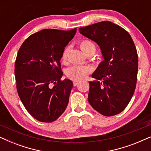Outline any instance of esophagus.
Segmentation results:
<instances>
[{
  "instance_id": "obj_1",
  "label": "esophagus",
  "mask_w": 151,
  "mask_h": 151,
  "mask_svg": "<svg viewBox=\"0 0 151 151\" xmlns=\"http://www.w3.org/2000/svg\"><path fill=\"white\" fill-rule=\"evenodd\" d=\"M79 83H80L79 81H73V86H77Z\"/></svg>"
}]
</instances>
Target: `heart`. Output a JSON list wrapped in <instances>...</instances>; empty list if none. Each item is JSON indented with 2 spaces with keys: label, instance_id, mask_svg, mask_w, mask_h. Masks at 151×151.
I'll list each match as a JSON object with an SVG mask.
<instances>
[{
  "label": "heart",
  "instance_id": "obj_1",
  "mask_svg": "<svg viewBox=\"0 0 151 151\" xmlns=\"http://www.w3.org/2000/svg\"><path fill=\"white\" fill-rule=\"evenodd\" d=\"M80 47L83 52L87 55H93L96 51V47L94 42L88 39H84L80 41ZM69 47H65L61 54V60L63 63H66L67 61L68 55L69 52ZM91 69L88 66H83L76 65L69 68L66 71V75L70 80L74 81H80L86 78L88 74L91 73Z\"/></svg>",
  "mask_w": 151,
  "mask_h": 151
}]
</instances>
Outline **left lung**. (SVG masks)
I'll list each match as a JSON object with an SVG mask.
<instances>
[{
    "instance_id": "1",
    "label": "left lung",
    "mask_w": 151,
    "mask_h": 151,
    "mask_svg": "<svg viewBox=\"0 0 151 151\" xmlns=\"http://www.w3.org/2000/svg\"><path fill=\"white\" fill-rule=\"evenodd\" d=\"M79 32L100 46L103 60L89 82L88 100L104 116L123 111L135 91L138 56L133 39L124 29L110 21L80 27Z\"/></svg>"
}]
</instances>
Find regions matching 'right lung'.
Wrapping results in <instances>:
<instances>
[{"mask_svg":"<svg viewBox=\"0 0 151 151\" xmlns=\"http://www.w3.org/2000/svg\"><path fill=\"white\" fill-rule=\"evenodd\" d=\"M76 28L45 29L24 41L15 62L16 88L29 113L42 122L58 118L67 108L71 80H61V54L75 36Z\"/></svg>","mask_w":151,"mask_h":151,"instance_id":"obj_1","label":"right lung"}]
</instances>
